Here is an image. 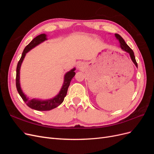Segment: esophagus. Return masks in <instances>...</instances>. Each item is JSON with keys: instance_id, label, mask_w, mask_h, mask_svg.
Instances as JSON below:
<instances>
[{"instance_id": "1", "label": "esophagus", "mask_w": 154, "mask_h": 154, "mask_svg": "<svg viewBox=\"0 0 154 154\" xmlns=\"http://www.w3.org/2000/svg\"><path fill=\"white\" fill-rule=\"evenodd\" d=\"M77 67H78V68H81V67H82V65L81 64H78V66H77Z\"/></svg>"}]
</instances>
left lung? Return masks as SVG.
Listing matches in <instances>:
<instances>
[{
    "mask_svg": "<svg viewBox=\"0 0 154 154\" xmlns=\"http://www.w3.org/2000/svg\"><path fill=\"white\" fill-rule=\"evenodd\" d=\"M115 36L116 38H117V39L119 40V42H120V45H121V48H122V49L126 51V52H127L130 54V58H131L132 62L134 63V64L136 65V66L137 67V63L136 62V58H135V56H134V53L133 52L132 49L130 48L129 46L126 44V42H125V40H123V38H122V36H121L119 35L118 34H115Z\"/></svg>",
    "mask_w": 154,
    "mask_h": 154,
    "instance_id": "obj_1",
    "label": "left lung"
}]
</instances>
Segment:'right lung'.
Returning <instances> with one entry per match:
<instances>
[{
  "instance_id": "right-lung-1",
  "label": "right lung",
  "mask_w": 154,
  "mask_h": 154,
  "mask_svg": "<svg viewBox=\"0 0 154 154\" xmlns=\"http://www.w3.org/2000/svg\"><path fill=\"white\" fill-rule=\"evenodd\" d=\"M47 40L46 38V35L45 34H41L32 40L31 42L27 45L25 49L23 51V53L22 54V57L20 59L19 61L18 62L17 67V74H16V87L17 89L20 94L22 100L24 101L26 105L30 108L35 109L36 110L40 111H45V110H52L56 107H57L61 104L64 100V97L66 96L67 92L68 90V87L70 85V83L72 79V78L75 75V72L74 71H75V69H72L71 71L67 72L64 77V82L62 86V88L60 90L59 94L53 97V99L48 100H39L36 99H32L28 100L27 97H26V95L23 93L20 85V69L22 62L24 60L26 54L32 48H35L36 45H38L41 42H42L44 40Z\"/></svg>"
}]
</instances>
